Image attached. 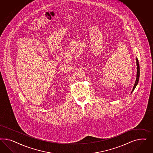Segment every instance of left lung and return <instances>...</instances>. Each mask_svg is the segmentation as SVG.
Masks as SVG:
<instances>
[{"mask_svg":"<svg viewBox=\"0 0 153 153\" xmlns=\"http://www.w3.org/2000/svg\"><path fill=\"white\" fill-rule=\"evenodd\" d=\"M136 65H137V74H136V81L134 83V86L133 88V89L132 90V93L134 91V88H136V86H137L138 82H139V77H140V66H139V61L137 58H136Z\"/></svg>","mask_w":153,"mask_h":153,"instance_id":"8db88e82","label":"left lung"}]
</instances>
